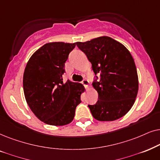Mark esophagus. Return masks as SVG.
I'll return each mask as SVG.
<instances>
[{"mask_svg":"<svg viewBox=\"0 0 160 160\" xmlns=\"http://www.w3.org/2000/svg\"><path fill=\"white\" fill-rule=\"evenodd\" d=\"M81 82H82V84L83 85V86H84L85 87H86V88H88V86H89V82L88 81V80H86V79H84V80H82V81Z\"/></svg>","mask_w":160,"mask_h":160,"instance_id":"obj_1","label":"esophagus"}]
</instances>
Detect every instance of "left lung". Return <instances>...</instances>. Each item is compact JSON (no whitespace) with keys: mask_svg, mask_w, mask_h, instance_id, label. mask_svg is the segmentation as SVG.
<instances>
[{"mask_svg":"<svg viewBox=\"0 0 160 160\" xmlns=\"http://www.w3.org/2000/svg\"><path fill=\"white\" fill-rule=\"evenodd\" d=\"M92 64L100 79L92 83L99 94L96 105H88L95 119L111 121L121 118L135 103L138 91L137 69L125 46L109 37L76 42Z\"/></svg>","mask_w":160,"mask_h":160,"instance_id":"obj_1","label":"left lung"}]
</instances>
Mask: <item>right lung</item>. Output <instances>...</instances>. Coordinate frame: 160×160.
I'll use <instances>...</instances> for the list:
<instances>
[{"label": "right lung", "instance_id": "obj_1", "mask_svg": "<svg viewBox=\"0 0 160 160\" xmlns=\"http://www.w3.org/2000/svg\"><path fill=\"white\" fill-rule=\"evenodd\" d=\"M76 43L50 42L36 51L23 74V90L34 115L47 124L63 126L73 121L85 87L63 82L65 63Z\"/></svg>", "mask_w": 160, "mask_h": 160}]
</instances>
